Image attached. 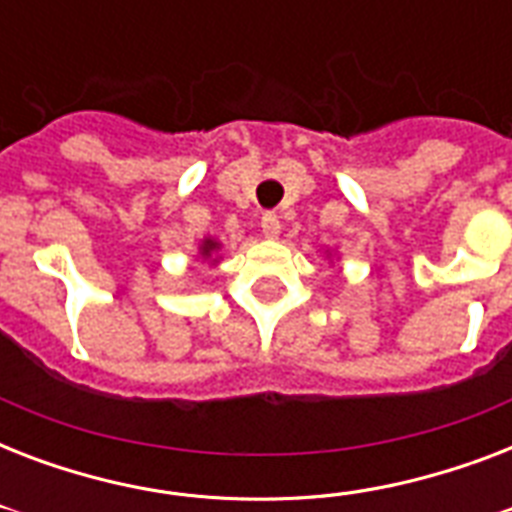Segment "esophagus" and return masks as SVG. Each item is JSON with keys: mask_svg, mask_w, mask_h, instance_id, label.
<instances>
[{"mask_svg": "<svg viewBox=\"0 0 512 512\" xmlns=\"http://www.w3.org/2000/svg\"><path fill=\"white\" fill-rule=\"evenodd\" d=\"M260 228H263L265 239H279L281 233V220L273 212H265L263 220H260Z\"/></svg>", "mask_w": 512, "mask_h": 512, "instance_id": "1", "label": "esophagus"}]
</instances>
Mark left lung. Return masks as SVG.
Returning a JSON list of instances; mask_svg holds the SVG:
<instances>
[{
    "mask_svg": "<svg viewBox=\"0 0 512 512\" xmlns=\"http://www.w3.org/2000/svg\"><path fill=\"white\" fill-rule=\"evenodd\" d=\"M324 255H327V257H332V249H324ZM332 265H335V263H332Z\"/></svg>",
    "mask_w": 512,
    "mask_h": 512,
    "instance_id": "obj_1",
    "label": "left lung"
}]
</instances>
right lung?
<instances>
[{
  "mask_svg": "<svg viewBox=\"0 0 512 512\" xmlns=\"http://www.w3.org/2000/svg\"><path fill=\"white\" fill-rule=\"evenodd\" d=\"M220 249H223V244H220L215 236H204V239L199 241V252H196V257H201V263L217 265L220 263Z\"/></svg>",
  "mask_w": 512,
  "mask_h": 512,
  "instance_id": "right-lung-1",
  "label": "right lung"
}]
</instances>
